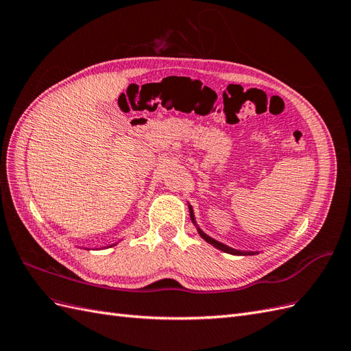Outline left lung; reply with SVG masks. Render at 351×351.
<instances>
[{
  "instance_id": "left-lung-1",
  "label": "left lung",
  "mask_w": 351,
  "mask_h": 351,
  "mask_svg": "<svg viewBox=\"0 0 351 351\" xmlns=\"http://www.w3.org/2000/svg\"><path fill=\"white\" fill-rule=\"evenodd\" d=\"M189 212H190V219H192V222L195 224V227H196V230H197V232H199V236H200L202 239H204L205 241H208L209 244H212V246H214V247H217V249H219V250H222V252H226V253H230V254H236V256H247V254H256V253H259V252H246V250L232 249V247L227 246V244L221 243V241H218V240H215V239H212L210 236L206 234V232H204V231H202V230L199 228L197 222H196V219H195V212H193L192 205H189Z\"/></svg>"
}]
</instances>
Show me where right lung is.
I'll return each mask as SVG.
<instances>
[{
  "instance_id": "add662e5",
  "label": "right lung",
  "mask_w": 351,
  "mask_h": 351,
  "mask_svg": "<svg viewBox=\"0 0 351 351\" xmlns=\"http://www.w3.org/2000/svg\"><path fill=\"white\" fill-rule=\"evenodd\" d=\"M115 244H117V243H112V244H111V246H107V247H112V246H115ZM104 249H105V247H104Z\"/></svg>"
}]
</instances>
